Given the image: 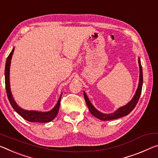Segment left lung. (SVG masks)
Returning <instances> with one entry per match:
<instances>
[{"label":"left lung","mask_w":158,"mask_h":158,"mask_svg":"<svg viewBox=\"0 0 158 158\" xmlns=\"http://www.w3.org/2000/svg\"><path fill=\"white\" fill-rule=\"evenodd\" d=\"M139 69H140V76H139V87L136 90V94L134 95V96L131 101L129 103H127L126 106H124L117 110V111H115L114 113L112 114H103L101 113V112L98 111L95 107L93 106V105L91 103V102L89 101L88 98V96H86V94L84 92V96L85 101L86 102L87 106L89 107V110L91 113L94 115V117H97L103 121H107V120H111L119 118V117L126 116V115L129 114L130 112L133 110L134 108L136 107L138 101H139V98L141 96V91H142V86H143V70L141 64V60L139 59Z\"/></svg>","instance_id":"8db88e82"}]
</instances>
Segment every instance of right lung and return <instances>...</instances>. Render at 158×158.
Wrapping results in <instances>:
<instances>
[{
  "label": "right lung",
  "instance_id": "obj_1",
  "mask_svg": "<svg viewBox=\"0 0 158 158\" xmlns=\"http://www.w3.org/2000/svg\"><path fill=\"white\" fill-rule=\"evenodd\" d=\"M14 48L12 49L10 53L7 57L6 63V68H5V82H6V89L7 96L8 98V100L10 102L12 107L18 113L20 116H22L24 119L31 122H49L52 121L56 115L58 113L60 105V100L61 96L57 101L56 106L54 107V108L52 110L46 112H41L37 111H29L25 110L22 109L17 106V103L15 101L13 98H12L10 88V61L12 58V56L13 54Z\"/></svg>",
  "mask_w": 158,
  "mask_h": 158
}]
</instances>
